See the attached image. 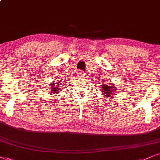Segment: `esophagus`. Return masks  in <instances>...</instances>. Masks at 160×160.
<instances>
[{"instance_id": "esophagus-1", "label": "esophagus", "mask_w": 160, "mask_h": 160, "mask_svg": "<svg viewBox=\"0 0 160 160\" xmlns=\"http://www.w3.org/2000/svg\"><path fill=\"white\" fill-rule=\"evenodd\" d=\"M78 73H79V74L81 75V76H84V75L83 70H78Z\"/></svg>"}]
</instances>
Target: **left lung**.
I'll return each instance as SVG.
<instances>
[{
	"mask_svg": "<svg viewBox=\"0 0 160 160\" xmlns=\"http://www.w3.org/2000/svg\"><path fill=\"white\" fill-rule=\"evenodd\" d=\"M112 87V86H110ZM103 89H102V92H103L104 94H106V96H108V95H110V94H113V91L114 90H116L115 89H113V88H110V86H108V85H103Z\"/></svg>",
	"mask_w": 160,
	"mask_h": 160,
	"instance_id": "1",
	"label": "left lung"
}]
</instances>
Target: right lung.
<instances>
[{
	"instance_id": "right-lung-1",
	"label": "right lung",
	"mask_w": 160,
	"mask_h": 160,
	"mask_svg": "<svg viewBox=\"0 0 160 160\" xmlns=\"http://www.w3.org/2000/svg\"><path fill=\"white\" fill-rule=\"evenodd\" d=\"M56 84H52V88H51V89H52V90H51V91H52L53 92H57L59 91V90H58L59 88H56V87H55V85H56ZM59 85H60V84H59Z\"/></svg>"
}]
</instances>
